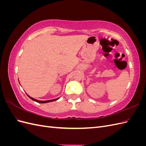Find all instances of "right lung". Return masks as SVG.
<instances>
[{
    "instance_id": "1",
    "label": "right lung",
    "mask_w": 146,
    "mask_h": 146,
    "mask_svg": "<svg viewBox=\"0 0 146 146\" xmlns=\"http://www.w3.org/2000/svg\"><path fill=\"white\" fill-rule=\"evenodd\" d=\"M28 96V97L29 98H30L32 100H34V101H35V102H38V103H41V104H44V103H48V102H53V101H55V100H58L59 98H58V99H53V100H45V101H41V100H36V99H35L34 98H32V97H30V96H29V95H27Z\"/></svg>"
}]
</instances>
